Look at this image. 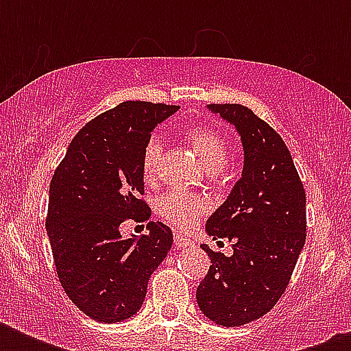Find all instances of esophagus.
I'll return each instance as SVG.
<instances>
[{
  "label": "esophagus",
  "instance_id": "34e87169",
  "mask_svg": "<svg viewBox=\"0 0 351 351\" xmlns=\"http://www.w3.org/2000/svg\"><path fill=\"white\" fill-rule=\"evenodd\" d=\"M175 245L176 247H187V245H191V239H187L182 233H175Z\"/></svg>",
  "mask_w": 351,
  "mask_h": 351
}]
</instances>
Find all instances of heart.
<instances>
[{"instance_id":"b5f03b06","label":"heart","mask_w":351,"mask_h":351,"mask_svg":"<svg viewBox=\"0 0 351 351\" xmlns=\"http://www.w3.org/2000/svg\"><path fill=\"white\" fill-rule=\"evenodd\" d=\"M187 138L193 143L198 158L202 160V164L209 171L222 169L228 165L230 145L220 132L208 129V127H191L187 131ZM160 153H162V145H160L158 138H149L143 145L142 153V173L145 180H151L156 175ZM156 211L176 228L187 230L206 213V204H204L202 198L193 195V193L173 189V191L164 193L156 200Z\"/></svg>"}]
</instances>
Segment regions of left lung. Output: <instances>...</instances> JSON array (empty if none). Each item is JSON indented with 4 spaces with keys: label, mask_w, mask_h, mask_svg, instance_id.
<instances>
[{
    "label": "left lung",
    "mask_w": 351,
    "mask_h": 351,
    "mask_svg": "<svg viewBox=\"0 0 351 351\" xmlns=\"http://www.w3.org/2000/svg\"><path fill=\"white\" fill-rule=\"evenodd\" d=\"M208 109L237 129L244 149L242 176L208 219L215 240H233V255L202 250L211 266L198 284L200 311L219 326H242L277 304L306 242V193L286 143L239 104Z\"/></svg>",
    "instance_id": "obj_1"
}]
</instances>
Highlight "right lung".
Instances as JSON below:
<instances>
[{"label": "right lung", "mask_w": 351, "mask_h": 351, "mask_svg": "<svg viewBox=\"0 0 351 351\" xmlns=\"http://www.w3.org/2000/svg\"><path fill=\"white\" fill-rule=\"evenodd\" d=\"M178 106L123 101L73 138L49 187L47 234L58 278L85 315L121 322L142 308L147 282L173 245L162 222L121 239L125 220L143 222V145Z\"/></svg>", "instance_id": "1"}]
</instances>
